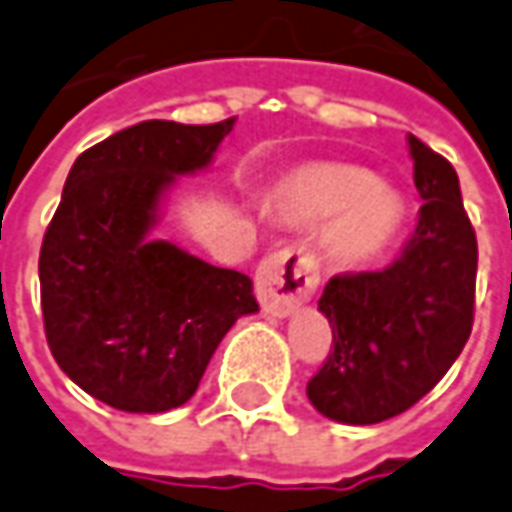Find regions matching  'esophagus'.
<instances>
[{"label":"esophagus","instance_id":"1","mask_svg":"<svg viewBox=\"0 0 512 512\" xmlns=\"http://www.w3.org/2000/svg\"><path fill=\"white\" fill-rule=\"evenodd\" d=\"M318 259L304 245H287L264 256L256 270V296L270 315H290L315 293Z\"/></svg>","mask_w":512,"mask_h":512}]
</instances>
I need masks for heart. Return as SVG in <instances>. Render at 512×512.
I'll return each mask as SVG.
<instances>
[{"instance_id":"obj_1","label":"heart","mask_w":512,"mask_h":512,"mask_svg":"<svg viewBox=\"0 0 512 512\" xmlns=\"http://www.w3.org/2000/svg\"><path fill=\"white\" fill-rule=\"evenodd\" d=\"M276 211L298 225H318L332 215L327 225L329 256L349 267H363L383 259L406 231L408 202L392 183L375 180L366 168L310 163L281 180Z\"/></svg>"}]
</instances>
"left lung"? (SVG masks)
Segmentation results:
<instances>
[{
  "mask_svg": "<svg viewBox=\"0 0 512 512\" xmlns=\"http://www.w3.org/2000/svg\"><path fill=\"white\" fill-rule=\"evenodd\" d=\"M423 197L414 236L389 267L332 276L318 301L332 349L307 383L324 417L383 423L431 392L459 358L473 327L476 233L454 166L408 135Z\"/></svg>",
  "mask_w": 512,
  "mask_h": 512,
  "instance_id": "obj_1",
  "label": "left lung"
}]
</instances>
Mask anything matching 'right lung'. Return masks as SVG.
I'll return each instance as SVG.
<instances>
[{"mask_svg": "<svg viewBox=\"0 0 512 512\" xmlns=\"http://www.w3.org/2000/svg\"><path fill=\"white\" fill-rule=\"evenodd\" d=\"M236 118L143 120L72 163L39 256L44 335L72 383L120 411L160 414L197 392L253 281L152 239L177 174L211 163Z\"/></svg>", "mask_w": 512, "mask_h": 512, "instance_id": "obj_1", "label": "right lung"}]
</instances>
